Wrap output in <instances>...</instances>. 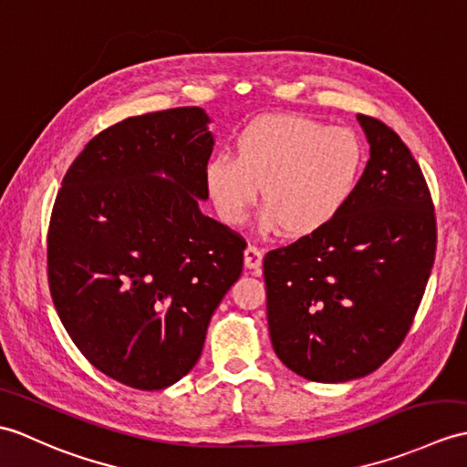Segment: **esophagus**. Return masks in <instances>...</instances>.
<instances>
[{
  "label": "esophagus",
  "instance_id": "obj_1",
  "mask_svg": "<svg viewBox=\"0 0 467 467\" xmlns=\"http://www.w3.org/2000/svg\"><path fill=\"white\" fill-rule=\"evenodd\" d=\"M260 265H263V251L254 244H248L244 248V266L251 270H258Z\"/></svg>",
  "mask_w": 467,
  "mask_h": 467
}]
</instances>
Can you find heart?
<instances>
[{
  "label": "heart",
  "mask_w": 467,
  "mask_h": 467,
  "mask_svg": "<svg viewBox=\"0 0 467 467\" xmlns=\"http://www.w3.org/2000/svg\"><path fill=\"white\" fill-rule=\"evenodd\" d=\"M364 161L352 129L266 115L236 135L234 157L221 153L207 162L204 184L224 223H243L263 189L265 223L300 236L327 226L346 207Z\"/></svg>",
  "instance_id": "1"
}]
</instances>
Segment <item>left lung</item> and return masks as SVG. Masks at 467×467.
I'll list each match as a JSON object with an SVG mask.
<instances>
[{
	"label": "left lung",
	"mask_w": 467,
	"mask_h": 467,
	"mask_svg": "<svg viewBox=\"0 0 467 467\" xmlns=\"http://www.w3.org/2000/svg\"><path fill=\"white\" fill-rule=\"evenodd\" d=\"M358 123L370 159L352 199L263 265L273 348L312 382L378 370L406 338L436 258V214L416 159L382 121Z\"/></svg>",
	"instance_id": "left-lung-1"
}]
</instances>
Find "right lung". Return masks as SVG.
<instances>
[{
    "label": "right lung",
    "instance_id": "obj_1",
    "mask_svg": "<svg viewBox=\"0 0 467 467\" xmlns=\"http://www.w3.org/2000/svg\"><path fill=\"white\" fill-rule=\"evenodd\" d=\"M201 107L129 117L93 137L53 204V305L97 370L162 389L197 364L243 273L244 238L201 213L213 153Z\"/></svg>",
    "mask_w": 467,
    "mask_h": 467
}]
</instances>
